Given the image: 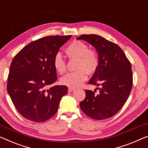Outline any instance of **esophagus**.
I'll return each mask as SVG.
<instances>
[{"mask_svg": "<svg viewBox=\"0 0 148 148\" xmlns=\"http://www.w3.org/2000/svg\"><path fill=\"white\" fill-rule=\"evenodd\" d=\"M74 90H75V88H68V90L69 92H73Z\"/></svg>", "mask_w": 148, "mask_h": 148, "instance_id": "34e87169", "label": "esophagus"}]
</instances>
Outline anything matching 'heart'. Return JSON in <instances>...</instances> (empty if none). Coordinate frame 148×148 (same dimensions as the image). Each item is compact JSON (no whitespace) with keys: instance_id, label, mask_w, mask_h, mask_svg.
Here are the masks:
<instances>
[{"instance_id":"1","label":"heart","mask_w":148,"mask_h":148,"mask_svg":"<svg viewBox=\"0 0 148 148\" xmlns=\"http://www.w3.org/2000/svg\"><path fill=\"white\" fill-rule=\"evenodd\" d=\"M65 52L70 58L78 59L75 72H70L60 79L62 84L70 88L80 86L87 79V74L95 73L99 66L98 55L95 50L89 49L85 43L74 40L65 49ZM53 66L56 71L63 74L66 71V63L60 54H57L53 60Z\"/></svg>"}]
</instances>
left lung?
Wrapping results in <instances>:
<instances>
[{
  "label": "left lung",
  "mask_w": 148,
  "mask_h": 148,
  "mask_svg": "<svg viewBox=\"0 0 148 148\" xmlns=\"http://www.w3.org/2000/svg\"><path fill=\"white\" fill-rule=\"evenodd\" d=\"M94 46L98 54L99 66L88 83L97 88L99 94L86 90V98L80 103L88 116L101 120L111 118L125 104L133 83L132 66L120 46L96 34H83L77 38Z\"/></svg>",
  "instance_id": "obj_1"
}]
</instances>
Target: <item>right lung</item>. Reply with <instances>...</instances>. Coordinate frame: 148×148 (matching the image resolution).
Returning <instances> with one entry per match:
<instances>
[{"label":"right lung","instance_id":"1","mask_svg":"<svg viewBox=\"0 0 148 148\" xmlns=\"http://www.w3.org/2000/svg\"><path fill=\"white\" fill-rule=\"evenodd\" d=\"M50 36L25 46L14 57L8 76L7 92L21 115L34 122L49 120L56 113L66 86L46 88L57 80L53 60L59 49L71 38Z\"/></svg>","mask_w":148,"mask_h":148}]
</instances>
